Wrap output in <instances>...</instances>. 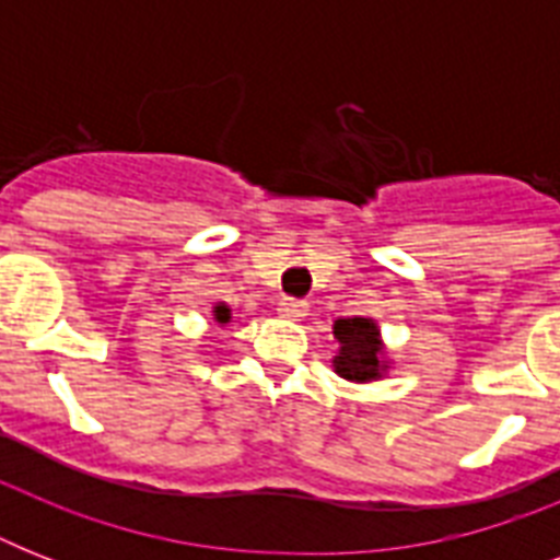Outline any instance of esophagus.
Returning <instances> with one entry per match:
<instances>
[{
  "label": "esophagus",
  "instance_id": "1",
  "mask_svg": "<svg viewBox=\"0 0 560 560\" xmlns=\"http://www.w3.org/2000/svg\"><path fill=\"white\" fill-rule=\"evenodd\" d=\"M279 314L284 319H302L307 314V302H302V299H281Z\"/></svg>",
  "mask_w": 560,
  "mask_h": 560
}]
</instances>
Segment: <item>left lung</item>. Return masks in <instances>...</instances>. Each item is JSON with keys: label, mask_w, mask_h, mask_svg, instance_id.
Returning <instances> with one entry per match:
<instances>
[{"label": "left lung", "mask_w": 560, "mask_h": 560, "mask_svg": "<svg viewBox=\"0 0 560 560\" xmlns=\"http://www.w3.org/2000/svg\"><path fill=\"white\" fill-rule=\"evenodd\" d=\"M334 340H337V354L331 366L349 383H374L383 381L392 369L389 351L383 342L381 325L372 316H342L334 323Z\"/></svg>", "instance_id": "left-lung-1"}]
</instances>
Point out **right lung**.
<instances>
[{
  "label": "right lung",
  "mask_w": 560,
  "mask_h": 560,
  "mask_svg": "<svg viewBox=\"0 0 560 560\" xmlns=\"http://www.w3.org/2000/svg\"><path fill=\"white\" fill-rule=\"evenodd\" d=\"M229 323H232V307H229L226 302H214V305H211V325L223 328V325Z\"/></svg>",
  "instance_id": "add662e5"
}]
</instances>
